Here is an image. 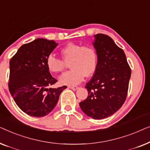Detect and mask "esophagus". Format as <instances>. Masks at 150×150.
I'll use <instances>...</instances> for the list:
<instances>
[{
  "mask_svg": "<svg viewBox=\"0 0 150 150\" xmlns=\"http://www.w3.org/2000/svg\"><path fill=\"white\" fill-rule=\"evenodd\" d=\"M67 87L69 88V89H73V90H76V89H78V88H79L77 86H68Z\"/></svg>",
  "mask_w": 150,
  "mask_h": 150,
  "instance_id": "34e87169",
  "label": "esophagus"
}]
</instances>
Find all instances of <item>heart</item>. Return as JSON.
Wrapping results in <instances>:
<instances>
[{"label": "heart", "mask_w": 150, "mask_h": 150, "mask_svg": "<svg viewBox=\"0 0 150 150\" xmlns=\"http://www.w3.org/2000/svg\"><path fill=\"white\" fill-rule=\"evenodd\" d=\"M63 61L54 54L48 55L46 66L49 71L58 74L64 70L69 61L70 71L59 77V83L65 85H76L83 81L84 78L90 76L95 72L98 65L97 52L93 47L69 43L61 49Z\"/></svg>", "instance_id": "heart-1"}]
</instances>
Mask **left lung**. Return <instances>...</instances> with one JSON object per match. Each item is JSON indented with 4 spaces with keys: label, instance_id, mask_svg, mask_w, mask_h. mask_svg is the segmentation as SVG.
I'll return each mask as SVG.
<instances>
[{
    "label": "left lung",
    "instance_id": "1",
    "mask_svg": "<svg viewBox=\"0 0 150 150\" xmlns=\"http://www.w3.org/2000/svg\"><path fill=\"white\" fill-rule=\"evenodd\" d=\"M93 46L98 55L97 68L85 87L88 97L80 107L94 120L108 117L117 111L126 100L131 69L126 54L110 37L94 35Z\"/></svg>",
    "mask_w": 150,
    "mask_h": 150
}]
</instances>
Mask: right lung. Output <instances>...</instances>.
Here are the masks:
<instances>
[{"mask_svg":"<svg viewBox=\"0 0 150 150\" xmlns=\"http://www.w3.org/2000/svg\"><path fill=\"white\" fill-rule=\"evenodd\" d=\"M57 45L54 40L36 39L22 45L9 61V92L20 109L30 116L41 117L50 113L67 88H48L57 81L46 61Z\"/></svg>","mask_w":150,"mask_h":150,"instance_id":"right-lung-1","label":"right lung"}]
</instances>
